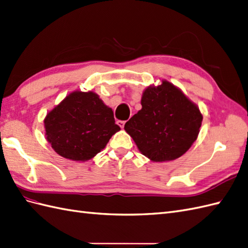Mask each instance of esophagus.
I'll list each match as a JSON object with an SVG mask.
<instances>
[{"instance_id":"34e87169","label":"esophagus","mask_w":248,"mask_h":248,"mask_svg":"<svg viewBox=\"0 0 248 248\" xmlns=\"http://www.w3.org/2000/svg\"><path fill=\"white\" fill-rule=\"evenodd\" d=\"M118 125L120 126L121 128H123L124 125H125V121H118Z\"/></svg>"}]
</instances>
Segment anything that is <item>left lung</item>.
Instances as JSON below:
<instances>
[{
    "label": "left lung",
    "mask_w": 248,
    "mask_h": 248,
    "mask_svg": "<svg viewBox=\"0 0 248 248\" xmlns=\"http://www.w3.org/2000/svg\"><path fill=\"white\" fill-rule=\"evenodd\" d=\"M141 104L142 109L126 122L124 129L150 160L164 162L177 159L197 140L202 114L170 82L148 87Z\"/></svg>",
    "instance_id": "8db88e82"
}]
</instances>
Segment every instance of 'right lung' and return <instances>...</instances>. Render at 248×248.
<instances>
[{
    "mask_svg": "<svg viewBox=\"0 0 248 248\" xmlns=\"http://www.w3.org/2000/svg\"><path fill=\"white\" fill-rule=\"evenodd\" d=\"M47 140L60 155L86 161L104 149L121 128L111 108L94 93H72L44 120Z\"/></svg>",
    "mask_w": 248,
    "mask_h": 248,
    "instance_id": "right-lung-1",
    "label": "right lung"
}]
</instances>
